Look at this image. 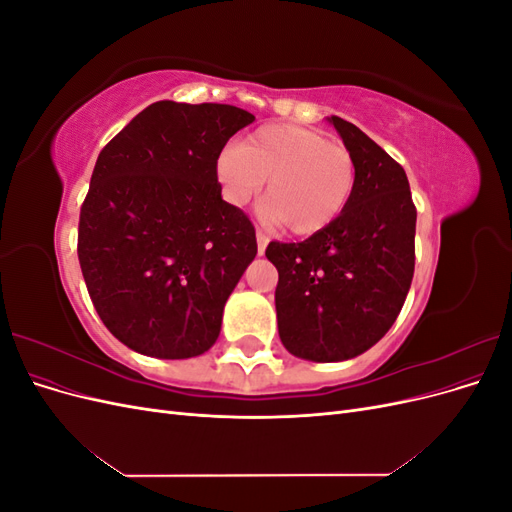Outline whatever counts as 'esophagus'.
<instances>
[{
  "mask_svg": "<svg viewBox=\"0 0 512 512\" xmlns=\"http://www.w3.org/2000/svg\"><path fill=\"white\" fill-rule=\"evenodd\" d=\"M256 243H258V256H262L265 254V250H267V245H269V237L265 235V232H256Z\"/></svg>",
  "mask_w": 512,
  "mask_h": 512,
  "instance_id": "34e87169",
  "label": "esophagus"
}]
</instances>
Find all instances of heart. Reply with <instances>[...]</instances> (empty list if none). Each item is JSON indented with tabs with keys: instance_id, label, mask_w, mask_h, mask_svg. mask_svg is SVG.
Here are the masks:
<instances>
[{
	"instance_id": "b5f03b06",
	"label": "heart",
	"mask_w": 512,
	"mask_h": 512,
	"mask_svg": "<svg viewBox=\"0 0 512 512\" xmlns=\"http://www.w3.org/2000/svg\"><path fill=\"white\" fill-rule=\"evenodd\" d=\"M224 196L243 207L260 192L262 218L292 235H314L331 226L350 203L354 160L344 145L290 123L258 128L239 145H226L215 160Z\"/></svg>"
}]
</instances>
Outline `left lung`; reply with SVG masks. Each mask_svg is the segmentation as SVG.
Returning <instances> with one entry per match:
<instances>
[{
    "mask_svg": "<svg viewBox=\"0 0 512 512\" xmlns=\"http://www.w3.org/2000/svg\"><path fill=\"white\" fill-rule=\"evenodd\" d=\"M354 160V190L339 218L301 243H269L277 331L305 361L363 354L393 327L414 275L416 209L406 170L342 117H329Z\"/></svg>",
    "mask_w": 512,
    "mask_h": 512,
    "instance_id": "obj_1",
    "label": "left lung"
}]
</instances>
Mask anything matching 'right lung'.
Returning <instances> with one entry per match:
<instances>
[{"label":"right lung","instance_id":"1","mask_svg":"<svg viewBox=\"0 0 512 512\" xmlns=\"http://www.w3.org/2000/svg\"><path fill=\"white\" fill-rule=\"evenodd\" d=\"M254 115L162 100L98 156L81 207L79 262L104 327L156 359L220 337L224 305L256 258V232L222 200L215 160Z\"/></svg>","mask_w":512,"mask_h":512}]
</instances>
